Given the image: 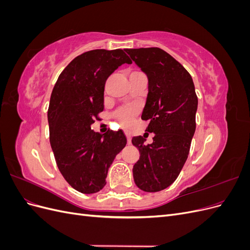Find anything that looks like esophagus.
<instances>
[{
  "mask_svg": "<svg viewBox=\"0 0 250 250\" xmlns=\"http://www.w3.org/2000/svg\"><path fill=\"white\" fill-rule=\"evenodd\" d=\"M126 134V138H127V143L128 144H131V135L129 132H125Z\"/></svg>",
  "mask_w": 250,
  "mask_h": 250,
  "instance_id": "esophagus-1",
  "label": "esophagus"
}]
</instances>
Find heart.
Here are the masks:
<instances>
[{"label": "heart", "instance_id": "obj_1", "mask_svg": "<svg viewBox=\"0 0 250 250\" xmlns=\"http://www.w3.org/2000/svg\"><path fill=\"white\" fill-rule=\"evenodd\" d=\"M135 115H137V111L134 108H122L116 112L115 117L121 125L127 127L131 124Z\"/></svg>", "mask_w": 250, "mask_h": 250}]
</instances>
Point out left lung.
<instances>
[{
    "mask_svg": "<svg viewBox=\"0 0 250 250\" xmlns=\"http://www.w3.org/2000/svg\"><path fill=\"white\" fill-rule=\"evenodd\" d=\"M148 78V95L142 120L154 133L152 144L132 139L140 151L132 174L144 192H158L171 186L187 161L196 129L198 99L191 75L160 48L125 49Z\"/></svg>",
    "mask_w": 250,
    "mask_h": 250,
    "instance_id": "obj_1",
    "label": "left lung"
}]
</instances>
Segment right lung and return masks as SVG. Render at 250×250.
<instances>
[{
  "mask_svg": "<svg viewBox=\"0 0 250 250\" xmlns=\"http://www.w3.org/2000/svg\"><path fill=\"white\" fill-rule=\"evenodd\" d=\"M131 62L121 49L85 52L66 65L52 90L48 109L51 148L63 178L80 193L102 190L108 168L126 146L122 130L100 134L90 126L103 111L107 78L120 65Z\"/></svg>",
  "mask_w": 250,
  "mask_h": 250,
  "instance_id": "add662e5",
  "label": "right lung"
}]
</instances>
